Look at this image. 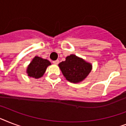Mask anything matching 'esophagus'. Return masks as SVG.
Masks as SVG:
<instances>
[{
  "instance_id": "esophagus-1",
  "label": "esophagus",
  "mask_w": 126,
  "mask_h": 126,
  "mask_svg": "<svg viewBox=\"0 0 126 126\" xmlns=\"http://www.w3.org/2000/svg\"><path fill=\"white\" fill-rule=\"evenodd\" d=\"M53 63L54 65H57L59 63V60H55V61H53Z\"/></svg>"
}]
</instances>
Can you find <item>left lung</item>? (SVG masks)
Here are the masks:
<instances>
[{"label":"left lung","mask_w":126,"mask_h":126,"mask_svg":"<svg viewBox=\"0 0 126 126\" xmlns=\"http://www.w3.org/2000/svg\"><path fill=\"white\" fill-rule=\"evenodd\" d=\"M58 66L66 80L74 84L84 80L92 70V63L75 54L67 56Z\"/></svg>","instance_id":"obj_1"}]
</instances>
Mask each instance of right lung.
<instances>
[{
  "instance_id": "right-lung-1",
  "label": "right lung",
  "mask_w": 126,
  "mask_h": 126,
  "mask_svg": "<svg viewBox=\"0 0 126 126\" xmlns=\"http://www.w3.org/2000/svg\"><path fill=\"white\" fill-rule=\"evenodd\" d=\"M49 65L51 63L47 59L35 56L27 66L26 73L29 77L38 79L43 76Z\"/></svg>"
}]
</instances>
